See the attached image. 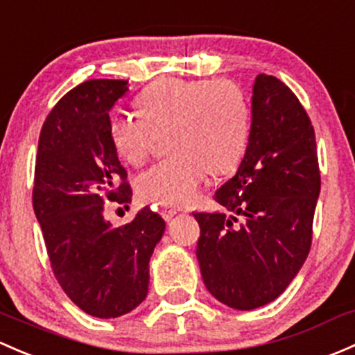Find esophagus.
Returning <instances> with one entry per match:
<instances>
[{
    "label": "esophagus",
    "instance_id": "1",
    "mask_svg": "<svg viewBox=\"0 0 355 355\" xmlns=\"http://www.w3.org/2000/svg\"><path fill=\"white\" fill-rule=\"evenodd\" d=\"M159 212H162V216L166 219V221H170V219L173 218L175 214H177L178 209L177 207H171V206H163L162 209H159Z\"/></svg>",
    "mask_w": 355,
    "mask_h": 355
}]
</instances>
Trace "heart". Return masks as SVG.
I'll list each match as a JSON object with an SVG mask.
<instances>
[{
  "label": "heart",
  "instance_id": "b5f03b06",
  "mask_svg": "<svg viewBox=\"0 0 355 355\" xmlns=\"http://www.w3.org/2000/svg\"><path fill=\"white\" fill-rule=\"evenodd\" d=\"M137 114L115 115L110 137L129 165L139 166L158 136L168 132L173 153L139 175L137 190L165 206L192 202L207 175H226L240 165L250 137V105L243 89L227 80L163 78L136 100Z\"/></svg>",
  "mask_w": 355,
  "mask_h": 355
}]
</instances>
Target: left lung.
Segmentation results:
<instances>
[{
    "label": "left lung",
    "mask_w": 355,
    "mask_h": 355,
    "mask_svg": "<svg viewBox=\"0 0 355 355\" xmlns=\"http://www.w3.org/2000/svg\"><path fill=\"white\" fill-rule=\"evenodd\" d=\"M320 185L304 107L281 80L259 74L243 162L214 193L231 216L193 212L200 274L216 300L246 311L284 293L311 248Z\"/></svg>",
    "instance_id": "left-lung-1"
}]
</instances>
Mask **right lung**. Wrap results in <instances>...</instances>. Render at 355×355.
Instances as JSON below:
<instances>
[{
    "label": "right lung",
    "mask_w": 355,
    "mask_h": 355,
    "mask_svg": "<svg viewBox=\"0 0 355 355\" xmlns=\"http://www.w3.org/2000/svg\"><path fill=\"white\" fill-rule=\"evenodd\" d=\"M125 92V80H89L66 93L44 122L35 158L33 211L52 272L69 300L96 318L143 303L149 259L165 231L149 207L121 227L105 219L107 209L132 196L109 117Z\"/></svg>",
    "instance_id": "add662e5"
}]
</instances>
